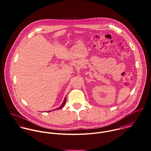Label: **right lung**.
Wrapping results in <instances>:
<instances>
[{"mask_svg": "<svg viewBox=\"0 0 151 151\" xmlns=\"http://www.w3.org/2000/svg\"><path fill=\"white\" fill-rule=\"evenodd\" d=\"M66 100H67V98H66V97H65V99H64V100L63 103L62 104V105H61L59 108H56V109H54V110H52V111H54V110H58V109H61L63 106H64V105H65V102H66ZM50 111H48V112H50Z\"/></svg>", "mask_w": 151, "mask_h": 151, "instance_id": "1", "label": "right lung"}]
</instances>
